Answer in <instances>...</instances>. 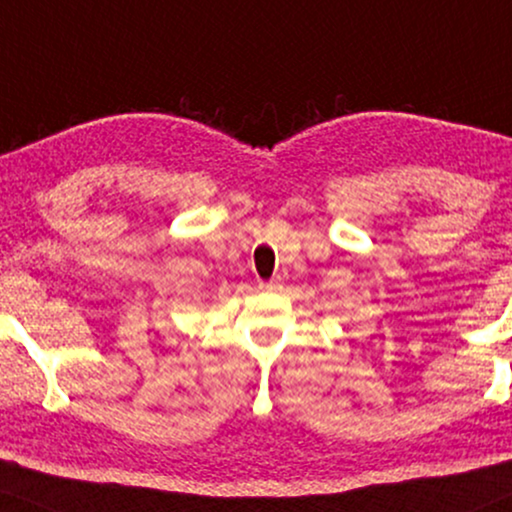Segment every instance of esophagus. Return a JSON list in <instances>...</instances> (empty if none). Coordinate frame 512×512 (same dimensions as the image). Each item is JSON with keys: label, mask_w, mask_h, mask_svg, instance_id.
<instances>
[{"label": "esophagus", "mask_w": 512, "mask_h": 512, "mask_svg": "<svg viewBox=\"0 0 512 512\" xmlns=\"http://www.w3.org/2000/svg\"><path fill=\"white\" fill-rule=\"evenodd\" d=\"M278 286H281V278H278V276L271 278V281H262V283H260L262 290H276Z\"/></svg>", "instance_id": "34e87169"}]
</instances>
